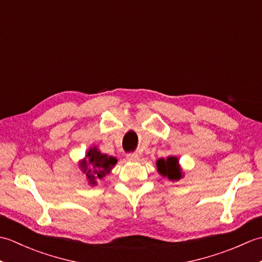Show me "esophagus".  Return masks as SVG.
Returning a JSON list of instances; mask_svg holds the SVG:
<instances>
[{
    "label": "esophagus",
    "mask_w": 262,
    "mask_h": 262,
    "mask_svg": "<svg viewBox=\"0 0 262 262\" xmlns=\"http://www.w3.org/2000/svg\"><path fill=\"white\" fill-rule=\"evenodd\" d=\"M127 160L132 161V162H136V161L140 160V155H138L137 153H129V154H127Z\"/></svg>",
    "instance_id": "obj_1"
}]
</instances>
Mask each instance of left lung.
I'll use <instances>...</instances> for the list:
<instances>
[{"mask_svg":"<svg viewBox=\"0 0 262 262\" xmlns=\"http://www.w3.org/2000/svg\"><path fill=\"white\" fill-rule=\"evenodd\" d=\"M157 168L160 174L166 177L171 181L179 180L182 177L179 161H178L176 157H169L166 160L159 159L157 162Z\"/></svg>","mask_w":262,"mask_h":262,"instance_id":"8db88e82","label":"left lung"}]
</instances>
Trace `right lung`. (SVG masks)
Returning <instances> with one entry per match:
<instances>
[{
	"mask_svg": "<svg viewBox=\"0 0 262 262\" xmlns=\"http://www.w3.org/2000/svg\"><path fill=\"white\" fill-rule=\"evenodd\" d=\"M116 163V158L108 157L107 154L100 153L97 147H92L88 151L85 159L80 162V168L86 176L89 185L94 186L97 185L99 179H102L103 177L110 173Z\"/></svg>",
	"mask_w": 262,
	"mask_h": 262,
	"instance_id": "1",
	"label": "right lung"
}]
</instances>
